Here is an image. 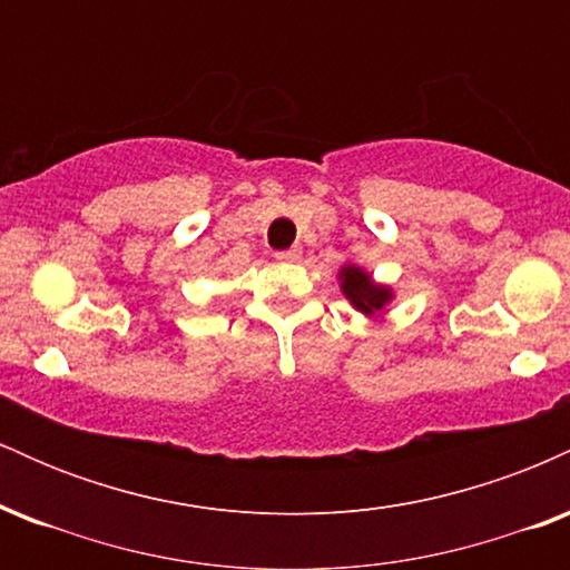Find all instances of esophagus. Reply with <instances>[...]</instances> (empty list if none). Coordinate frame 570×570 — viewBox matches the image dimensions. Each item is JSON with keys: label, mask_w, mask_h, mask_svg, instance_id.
Masks as SVG:
<instances>
[{"label": "esophagus", "mask_w": 570, "mask_h": 570, "mask_svg": "<svg viewBox=\"0 0 570 570\" xmlns=\"http://www.w3.org/2000/svg\"><path fill=\"white\" fill-rule=\"evenodd\" d=\"M299 246H292V248H284V252H276V259L281 263H294V259H299Z\"/></svg>", "instance_id": "34e87169"}]
</instances>
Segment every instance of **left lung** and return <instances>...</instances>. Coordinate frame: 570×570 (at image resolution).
I'll use <instances>...</instances> for the list:
<instances>
[{"mask_svg": "<svg viewBox=\"0 0 570 570\" xmlns=\"http://www.w3.org/2000/svg\"><path fill=\"white\" fill-rule=\"evenodd\" d=\"M340 278H343L345 297H348L362 313H375V311H381L385 303H389L391 292L383 289V286L372 284L367 273L358 271V267H353V265L343 267V271H340Z\"/></svg>", "mask_w": 570, "mask_h": 570, "instance_id": "8db88e82", "label": "left lung"}]
</instances>
